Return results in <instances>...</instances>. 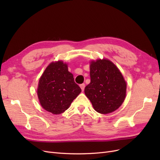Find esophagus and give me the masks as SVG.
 Wrapping results in <instances>:
<instances>
[{
	"mask_svg": "<svg viewBox=\"0 0 160 160\" xmlns=\"http://www.w3.org/2000/svg\"><path fill=\"white\" fill-rule=\"evenodd\" d=\"M85 87V83H82V84H81V85H80V88H81V89H82V91H84Z\"/></svg>",
	"mask_w": 160,
	"mask_h": 160,
	"instance_id": "obj_1",
	"label": "esophagus"
}]
</instances>
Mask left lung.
<instances>
[{"instance_id":"8db88e82","label":"left lung","mask_w":160,"mask_h":160,"mask_svg":"<svg viewBox=\"0 0 160 160\" xmlns=\"http://www.w3.org/2000/svg\"><path fill=\"white\" fill-rule=\"evenodd\" d=\"M90 77L85 93L94 109L103 114L118 109L126 95V83L118 67L107 59L92 61Z\"/></svg>"}]
</instances>
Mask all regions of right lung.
<instances>
[{
  "label": "right lung",
  "mask_w": 160,
  "mask_h": 160,
  "mask_svg": "<svg viewBox=\"0 0 160 160\" xmlns=\"http://www.w3.org/2000/svg\"><path fill=\"white\" fill-rule=\"evenodd\" d=\"M81 92L62 61L51 63L41 77L37 95L42 107L53 114L63 113Z\"/></svg>",
  "instance_id": "add662e5"
}]
</instances>
